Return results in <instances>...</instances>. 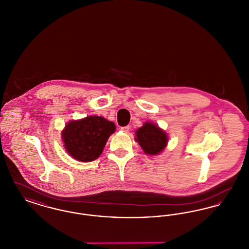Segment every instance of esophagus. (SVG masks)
Returning <instances> with one entry per match:
<instances>
[{
  "mask_svg": "<svg viewBox=\"0 0 249 249\" xmlns=\"http://www.w3.org/2000/svg\"><path fill=\"white\" fill-rule=\"evenodd\" d=\"M120 130H122V131H124V132H128V131L130 130V126H125V127H121V128H120Z\"/></svg>",
  "mask_w": 249,
  "mask_h": 249,
  "instance_id": "1",
  "label": "esophagus"
}]
</instances>
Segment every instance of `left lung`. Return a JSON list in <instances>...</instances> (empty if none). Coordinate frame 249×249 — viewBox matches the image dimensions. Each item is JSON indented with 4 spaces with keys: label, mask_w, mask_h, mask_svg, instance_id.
<instances>
[{
    "label": "left lung",
    "mask_w": 249,
    "mask_h": 249,
    "mask_svg": "<svg viewBox=\"0 0 249 249\" xmlns=\"http://www.w3.org/2000/svg\"><path fill=\"white\" fill-rule=\"evenodd\" d=\"M135 141L139 142L146 155H158L163 151L168 142V135L152 122H145L135 131Z\"/></svg>",
    "instance_id": "8db88e82"
}]
</instances>
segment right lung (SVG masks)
Returning <instances> with one entry per match:
<instances>
[{"label": "right lung", "instance_id": "right-lung-1", "mask_svg": "<svg viewBox=\"0 0 249 249\" xmlns=\"http://www.w3.org/2000/svg\"><path fill=\"white\" fill-rule=\"evenodd\" d=\"M116 130V125L103 117L89 116L71 120L61 131L64 147L71 158L89 162L103 153L109 136Z\"/></svg>", "mask_w": 249, "mask_h": 249}]
</instances>
